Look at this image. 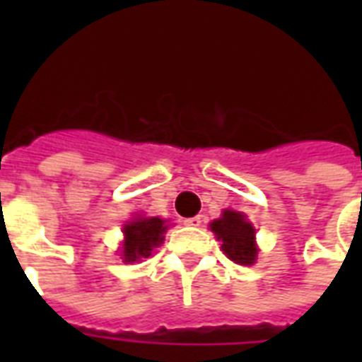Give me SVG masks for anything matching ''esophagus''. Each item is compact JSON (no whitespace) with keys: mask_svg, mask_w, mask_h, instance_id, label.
I'll return each instance as SVG.
<instances>
[{"mask_svg":"<svg viewBox=\"0 0 362 362\" xmlns=\"http://www.w3.org/2000/svg\"><path fill=\"white\" fill-rule=\"evenodd\" d=\"M201 223H203V218H201V216H193V218H186V220H184V226L187 227H199Z\"/></svg>","mask_w":362,"mask_h":362,"instance_id":"esophagus-1","label":"esophagus"}]
</instances>
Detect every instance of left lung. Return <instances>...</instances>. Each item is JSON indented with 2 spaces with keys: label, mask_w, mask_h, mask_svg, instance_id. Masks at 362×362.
<instances>
[{
  "label": "left lung",
  "mask_w": 362,
  "mask_h": 362,
  "mask_svg": "<svg viewBox=\"0 0 362 362\" xmlns=\"http://www.w3.org/2000/svg\"><path fill=\"white\" fill-rule=\"evenodd\" d=\"M216 238L221 242V250L227 257L238 264H253L259 247L255 244V229L247 221L246 214L237 210H223L221 218L210 223Z\"/></svg>",
  "instance_id": "left-lung-1"
}]
</instances>
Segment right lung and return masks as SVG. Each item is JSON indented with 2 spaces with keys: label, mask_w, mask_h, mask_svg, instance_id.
Masks as SVG:
<instances>
[{
  "label": "right lung",
  "mask_w": 362,
  "mask_h": 362,
  "mask_svg": "<svg viewBox=\"0 0 362 362\" xmlns=\"http://www.w3.org/2000/svg\"><path fill=\"white\" fill-rule=\"evenodd\" d=\"M169 226L161 218H144L136 216L124 226L122 242V259L124 263H136L142 257H150L153 247L163 242L165 231Z\"/></svg>",
  "instance_id": "right-lung-1"
}]
</instances>
